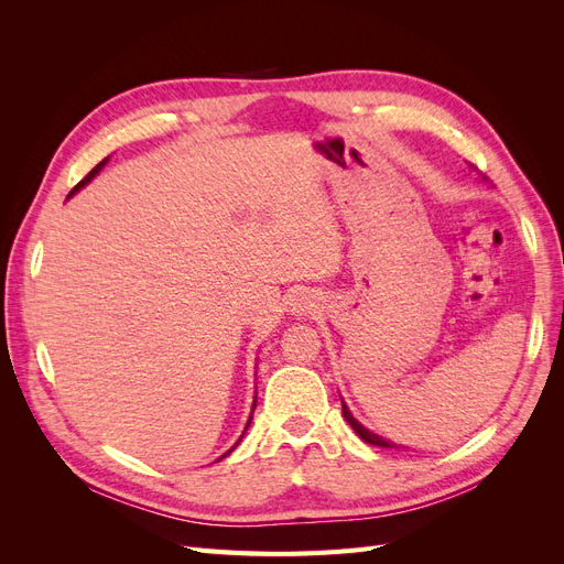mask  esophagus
<instances>
[{
    "instance_id": "1",
    "label": "esophagus",
    "mask_w": 564,
    "mask_h": 564,
    "mask_svg": "<svg viewBox=\"0 0 564 564\" xmlns=\"http://www.w3.org/2000/svg\"><path fill=\"white\" fill-rule=\"evenodd\" d=\"M317 308H319V303H317V299H315L311 292L299 294V296L294 299V303H292V313H294L296 317H311V315L317 313Z\"/></svg>"
}]
</instances>
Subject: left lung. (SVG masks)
<instances>
[{
	"label": "left lung",
	"mask_w": 564,
	"mask_h": 564,
	"mask_svg": "<svg viewBox=\"0 0 564 564\" xmlns=\"http://www.w3.org/2000/svg\"><path fill=\"white\" fill-rule=\"evenodd\" d=\"M340 402H344V400H340ZM344 416H346V421L350 423V429H352L357 435H360V437L367 442V445L386 447V449H404L402 445H395V442H392V440H386V437H381V435H377V433H371L369 429H365V425L350 414V409H348L346 402H344Z\"/></svg>",
	"instance_id": "1"
}]
</instances>
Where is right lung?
I'll return each instance as SVG.
<instances>
[{"instance_id":"1","label":"right lung","mask_w":564,"mask_h":564,"mask_svg":"<svg viewBox=\"0 0 564 564\" xmlns=\"http://www.w3.org/2000/svg\"><path fill=\"white\" fill-rule=\"evenodd\" d=\"M108 160H110V158H106L104 162H98V164H96V166L91 169V172H89L87 176H84V178H82V181H79V183H77V185L73 187V191H70V195H67V197H73L75 193H79V191H82V187H84V185H89V183H91V181H94V178H96V176H98L100 172H104V166L108 164ZM253 409H256V398H253V404H251V414H249V421H247V425H245V433H247V429H249V423H251V416H253ZM245 433L240 435V440H237V442H235V447H237V445H240V442H242V437H245ZM235 447H232V449H235ZM232 449H228V452H226L224 456H220V458H226V456H228V454H230Z\"/></svg>"}]
</instances>
